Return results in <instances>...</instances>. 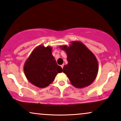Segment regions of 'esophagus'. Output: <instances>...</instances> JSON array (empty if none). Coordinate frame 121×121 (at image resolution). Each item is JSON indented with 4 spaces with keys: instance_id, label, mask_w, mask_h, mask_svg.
<instances>
[{
    "instance_id": "1",
    "label": "esophagus",
    "mask_w": 121,
    "mask_h": 121,
    "mask_svg": "<svg viewBox=\"0 0 121 121\" xmlns=\"http://www.w3.org/2000/svg\"><path fill=\"white\" fill-rule=\"evenodd\" d=\"M63 66H64V65H61V67H62V68H63Z\"/></svg>"
}]
</instances>
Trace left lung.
Wrapping results in <instances>:
<instances>
[{"instance_id": "obj_1", "label": "left lung", "mask_w": 121, "mask_h": 121, "mask_svg": "<svg viewBox=\"0 0 121 121\" xmlns=\"http://www.w3.org/2000/svg\"><path fill=\"white\" fill-rule=\"evenodd\" d=\"M62 49L67 53L68 62L63 67V72L72 85L77 88L90 85L98 72V61L93 53L78 41H73L69 47L65 45Z\"/></svg>"}]
</instances>
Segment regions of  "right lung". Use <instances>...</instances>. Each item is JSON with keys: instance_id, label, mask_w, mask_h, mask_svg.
I'll return each mask as SVG.
<instances>
[{"instance_id": "obj_1", "label": "right lung", "mask_w": 121, "mask_h": 121, "mask_svg": "<svg viewBox=\"0 0 121 121\" xmlns=\"http://www.w3.org/2000/svg\"><path fill=\"white\" fill-rule=\"evenodd\" d=\"M52 48L39 46L31 53L24 65V72L31 83L40 88L49 85L58 73L63 72L52 54Z\"/></svg>"}]
</instances>
